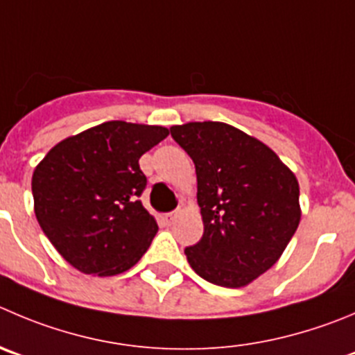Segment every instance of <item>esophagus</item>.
I'll return each mask as SVG.
<instances>
[{"mask_svg": "<svg viewBox=\"0 0 355 355\" xmlns=\"http://www.w3.org/2000/svg\"><path fill=\"white\" fill-rule=\"evenodd\" d=\"M175 218H178V212H168V214H164L162 216V223L167 226H171L172 223L175 221Z\"/></svg>", "mask_w": 355, "mask_h": 355, "instance_id": "esophagus-1", "label": "esophagus"}]
</instances>
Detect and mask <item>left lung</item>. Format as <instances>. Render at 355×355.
Segmentation results:
<instances>
[{"mask_svg": "<svg viewBox=\"0 0 355 355\" xmlns=\"http://www.w3.org/2000/svg\"><path fill=\"white\" fill-rule=\"evenodd\" d=\"M197 172L204 235L184 249L216 286L244 288L272 268L302 218L296 175L266 144L223 121L171 127Z\"/></svg>", "mask_w": 355, "mask_h": 355, "instance_id": "1", "label": "left lung"}]
</instances>
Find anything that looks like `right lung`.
<instances>
[{
    "label": "right lung",
    "instance_id": "right-lung-1",
    "mask_svg": "<svg viewBox=\"0 0 355 355\" xmlns=\"http://www.w3.org/2000/svg\"><path fill=\"white\" fill-rule=\"evenodd\" d=\"M167 136L160 125L104 121L60 141L36 165V219L69 265L110 277L148 251L158 225L139 200V158Z\"/></svg>",
    "mask_w": 355,
    "mask_h": 355
}]
</instances>
